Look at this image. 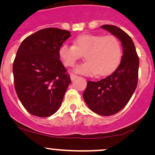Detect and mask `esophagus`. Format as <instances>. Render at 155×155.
I'll use <instances>...</instances> for the list:
<instances>
[{
    "mask_svg": "<svg viewBox=\"0 0 155 155\" xmlns=\"http://www.w3.org/2000/svg\"><path fill=\"white\" fill-rule=\"evenodd\" d=\"M70 78H71V81H74V80H75L76 78H78V76H77V75H75V74H71V75H70Z\"/></svg>",
    "mask_w": 155,
    "mask_h": 155,
    "instance_id": "1",
    "label": "esophagus"
}]
</instances>
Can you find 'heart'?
I'll use <instances>...</instances> for the list:
<instances>
[{
	"instance_id": "1",
	"label": "heart",
	"mask_w": 155,
	"mask_h": 155,
	"mask_svg": "<svg viewBox=\"0 0 155 155\" xmlns=\"http://www.w3.org/2000/svg\"><path fill=\"white\" fill-rule=\"evenodd\" d=\"M82 55L87 62L76 67L75 72L105 76L113 72L120 64L121 45L114 35L83 34L74 40V46L64 44L59 49V58L67 67L74 66Z\"/></svg>"
}]
</instances>
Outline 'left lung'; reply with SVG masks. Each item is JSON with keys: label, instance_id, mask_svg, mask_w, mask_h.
Masks as SVG:
<instances>
[{"label": "left lung", "instance_id": "left-lung-1", "mask_svg": "<svg viewBox=\"0 0 155 155\" xmlns=\"http://www.w3.org/2000/svg\"><path fill=\"white\" fill-rule=\"evenodd\" d=\"M102 28L109 31L121 42V62L108 77L96 82L89 81L83 97L93 112L110 116L123 109L133 96L137 87L139 60L134 43L126 32L111 25H104Z\"/></svg>", "mask_w": 155, "mask_h": 155}]
</instances>
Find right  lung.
Listing matches in <instances>:
<instances>
[{
  "label": "right lung",
  "instance_id": "right-lung-1",
  "mask_svg": "<svg viewBox=\"0 0 155 155\" xmlns=\"http://www.w3.org/2000/svg\"><path fill=\"white\" fill-rule=\"evenodd\" d=\"M68 31L47 28L27 37L13 62L15 90L30 114L47 117L57 111L71 78L59 60V49Z\"/></svg>",
  "mask_w": 155,
  "mask_h": 155
}]
</instances>
